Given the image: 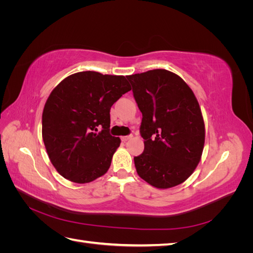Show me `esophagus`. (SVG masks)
<instances>
[{
  "label": "esophagus",
  "mask_w": 253,
  "mask_h": 253,
  "mask_svg": "<svg viewBox=\"0 0 253 253\" xmlns=\"http://www.w3.org/2000/svg\"><path fill=\"white\" fill-rule=\"evenodd\" d=\"M132 137H133L132 135H127V136H122V137H121V140H122V141H125V142H126V141H127V140H129V139H132Z\"/></svg>",
  "instance_id": "34e87169"
}]
</instances>
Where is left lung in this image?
<instances>
[{"mask_svg":"<svg viewBox=\"0 0 253 253\" xmlns=\"http://www.w3.org/2000/svg\"><path fill=\"white\" fill-rule=\"evenodd\" d=\"M142 113V154L134 157L137 174L157 189L187 180L200 164L205 122L194 93L178 75L153 70L126 76Z\"/></svg>","mask_w":253,"mask_h":253,"instance_id":"left-lung-1","label":"left lung"}]
</instances>
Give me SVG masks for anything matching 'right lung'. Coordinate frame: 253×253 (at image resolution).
<instances>
[{
  "mask_svg": "<svg viewBox=\"0 0 253 253\" xmlns=\"http://www.w3.org/2000/svg\"><path fill=\"white\" fill-rule=\"evenodd\" d=\"M128 90L125 76L90 71L68 76L51 90L42 114V137L61 176L87 183L108 172L121 142L110 134V111Z\"/></svg>",
  "mask_w": 253,
  "mask_h": 253,
  "instance_id": "add662e5",
  "label": "right lung"
}]
</instances>
